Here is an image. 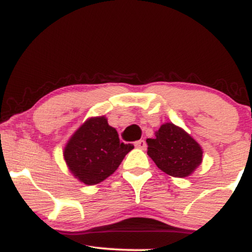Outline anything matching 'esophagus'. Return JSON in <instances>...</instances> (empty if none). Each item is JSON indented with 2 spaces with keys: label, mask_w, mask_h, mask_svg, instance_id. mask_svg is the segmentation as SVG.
Wrapping results in <instances>:
<instances>
[{
  "label": "esophagus",
  "mask_w": 252,
  "mask_h": 252,
  "mask_svg": "<svg viewBox=\"0 0 252 252\" xmlns=\"http://www.w3.org/2000/svg\"><path fill=\"white\" fill-rule=\"evenodd\" d=\"M134 144H135L136 148H138V149H144V148H146V142H144V140L136 141Z\"/></svg>",
  "instance_id": "obj_1"
}]
</instances>
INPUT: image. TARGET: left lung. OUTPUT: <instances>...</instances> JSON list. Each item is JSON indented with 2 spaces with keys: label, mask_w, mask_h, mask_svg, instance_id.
<instances>
[{
  "label": "left lung",
  "mask_w": 252,
  "mask_h": 252,
  "mask_svg": "<svg viewBox=\"0 0 252 252\" xmlns=\"http://www.w3.org/2000/svg\"><path fill=\"white\" fill-rule=\"evenodd\" d=\"M147 144V154L158 168L174 178H187L202 162L200 144L172 122L163 123Z\"/></svg>",
  "instance_id": "8db88e82"
}]
</instances>
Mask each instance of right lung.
Listing matches in <instances>:
<instances>
[{
  "mask_svg": "<svg viewBox=\"0 0 252 252\" xmlns=\"http://www.w3.org/2000/svg\"><path fill=\"white\" fill-rule=\"evenodd\" d=\"M132 148V144L121 142L105 116H98L88 118L73 132L63 154L74 178L92 186L114 174Z\"/></svg>",
  "mask_w": 252,
  "mask_h": 252,
  "instance_id": "1",
  "label": "right lung"
}]
</instances>
